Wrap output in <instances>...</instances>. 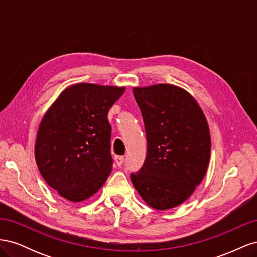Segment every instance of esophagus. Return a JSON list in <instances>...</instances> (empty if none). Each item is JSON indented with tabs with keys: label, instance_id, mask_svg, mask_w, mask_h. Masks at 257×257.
I'll return each mask as SVG.
<instances>
[{
	"label": "esophagus",
	"instance_id": "1",
	"mask_svg": "<svg viewBox=\"0 0 257 257\" xmlns=\"http://www.w3.org/2000/svg\"><path fill=\"white\" fill-rule=\"evenodd\" d=\"M114 161L116 163V165L121 166L123 164V162H124V157H123V155H115Z\"/></svg>",
	"mask_w": 257,
	"mask_h": 257
}]
</instances>
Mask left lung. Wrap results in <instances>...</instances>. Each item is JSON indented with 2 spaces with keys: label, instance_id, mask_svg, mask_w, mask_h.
Returning a JSON list of instances; mask_svg holds the SVG:
<instances>
[{
  "label": "left lung",
  "instance_id": "left-lung-1",
  "mask_svg": "<svg viewBox=\"0 0 257 257\" xmlns=\"http://www.w3.org/2000/svg\"><path fill=\"white\" fill-rule=\"evenodd\" d=\"M147 157L131 180L145 203L168 210L188 199L206 175L211 137L206 116L188 91L174 84L136 87Z\"/></svg>",
  "mask_w": 257,
  "mask_h": 257
}]
</instances>
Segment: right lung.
<instances>
[{"label": "right lung", "mask_w": 257, "mask_h": 257, "mask_svg": "<svg viewBox=\"0 0 257 257\" xmlns=\"http://www.w3.org/2000/svg\"><path fill=\"white\" fill-rule=\"evenodd\" d=\"M125 87L76 83L62 91L37 131L35 160L47 184L79 203L102 188L112 169L108 111Z\"/></svg>", "instance_id": "right-lung-1"}]
</instances>
